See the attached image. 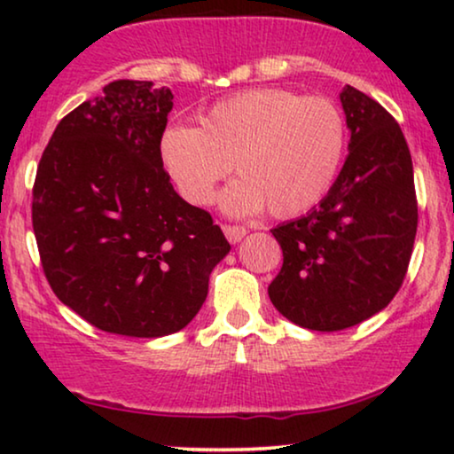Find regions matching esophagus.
Returning a JSON list of instances; mask_svg holds the SVG:
<instances>
[{
    "mask_svg": "<svg viewBox=\"0 0 454 454\" xmlns=\"http://www.w3.org/2000/svg\"><path fill=\"white\" fill-rule=\"evenodd\" d=\"M223 233H225V238L229 239V244H238L246 238V227H239V225H223Z\"/></svg>",
    "mask_w": 454,
    "mask_h": 454,
    "instance_id": "esophagus-1",
    "label": "esophagus"
}]
</instances>
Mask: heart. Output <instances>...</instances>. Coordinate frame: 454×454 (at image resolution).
<instances>
[{
    "label": "heart",
    "instance_id": "b5f03b06",
    "mask_svg": "<svg viewBox=\"0 0 454 454\" xmlns=\"http://www.w3.org/2000/svg\"><path fill=\"white\" fill-rule=\"evenodd\" d=\"M347 148V123L326 97L285 89H252L215 103L196 126H169L160 159L179 194L207 204L233 169L239 179L223 192L227 213L264 208L289 219L314 208L333 188Z\"/></svg>",
    "mask_w": 454,
    "mask_h": 454
}]
</instances>
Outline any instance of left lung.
<instances>
[{"mask_svg": "<svg viewBox=\"0 0 454 454\" xmlns=\"http://www.w3.org/2000/svg\"><path fill=\"white\" fill-rule=\"evenodd\" d=\"M349 154L333 188L272 229L283 266L269 285L278 312L309 331H343L380 312L405 278L418 231L413 163L395 117L345 86Z\"/></svg>", "mask_w": 454, "mask_h": 454, "instance_id": "left-lung-1", "label": "left lung"}]
</instances>
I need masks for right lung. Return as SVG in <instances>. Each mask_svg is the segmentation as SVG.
Instances as JSON below:
<instances>
[{
    "label": "right lung",
    "mask_w": 454,
    "mask_h": 454,
    "mask_svg": "<svg viewBox=\"0 0 454 454\" xmlns=\"http://www.w3.org/2000/svg\"><path fill=\"white\" fill-rule=\"evenodd\" d=\"M169 89L115 80L58 123L33 188L41 264L61 303L92 326L157 339L182 331L231 246L173 190L160 136Z\"/></svg>",
    "instance_id": "obj_1"
}]
</instances>
